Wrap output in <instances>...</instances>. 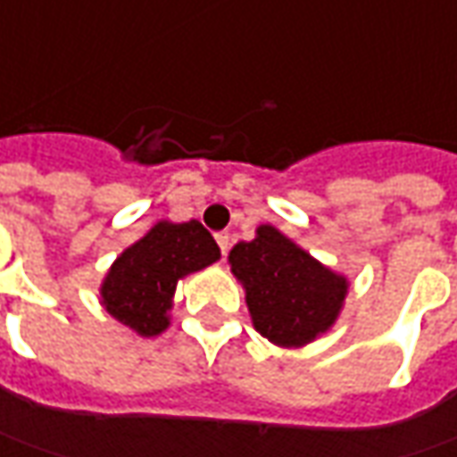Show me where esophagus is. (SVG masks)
<instances>
[{"label": "esophagus", "mask_w": 457, "mask_h": 457, "mask_svg": "<svg viewBox=\"0 0 457 457\" xmlns=\"http://www.w3.org/2000/svg\"><path fill=\"white\" fill-rule=\"evenodd\" d=\"M216 241H219L220 254H226V252H228V246H231V237H228L226 231H220V234H216Z\"/></svg>", "instance_id": "34e87169"}]
</instances>
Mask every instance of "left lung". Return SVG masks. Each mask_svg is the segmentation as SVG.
Returning <instances> with one entry per match:
<instances>
[{
  "label": "left lung",
  "mask_w": 457,
  "mask_h": 457,
  "mask_svg": "<svg viewBox=\"0 0 457 457\" xmlns=\"http://www.w3.org/2000/svg\"><path fill=\"white\" fill-rule=\"evenodd\" d=\"M254 328L279 348H303L328 333L341 315L348 277L333 272L270 223L228 252Z\"/></svg>",
  "instance_id": "obj_1"
}]
</instances>
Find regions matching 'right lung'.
<instances>
[{
	"label": "right lung",
	"instance_id": "obj_1",
	"mask_svg": "<svg viewBox=\"0 0 457 457\" xmlns=\"http://www.w3.org/2000/svg\"><path fill=\"white\" fill-rule=\"evenodd\" d=\"M219 259V244L203 223L157 220L109 267L98 287L101 305L137 336L154 338L170 325L178 282Z\"/></svg>",
	"mask_w": 457,
	"mask_h": 457
}]
</instances>
